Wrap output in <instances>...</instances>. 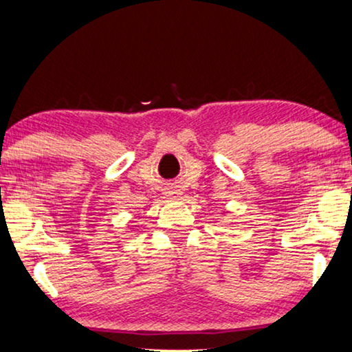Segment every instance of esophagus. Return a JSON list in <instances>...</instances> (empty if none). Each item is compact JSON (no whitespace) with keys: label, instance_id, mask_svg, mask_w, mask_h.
I'll use <instances>...</instances> for the list:
<instances>
[{"label":"esophagus","instance_id":"1","mask_svg":"<svg viewBox=\"0 0 352 352\" xmlns=\"http://www.w3.org/2000/svg\"><path fill=\"white\" fill-rule=\"evenodd\" d=\"M170 195H176V192H170Z\"/></svg>","mask_w":352,"mask_h":352}]
</instances>
